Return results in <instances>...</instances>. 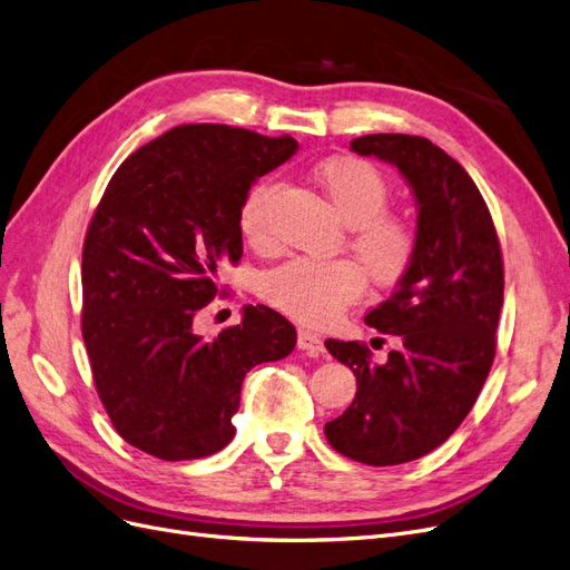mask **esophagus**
Here are the masks:
<instances>
[{"instance_id": "34e87169", "label": "esophagus", "mask_w": 570, "mask_h": 570, "mask_svg": "<svg viewBox=\"0 0 570 570\" xmlns=\"http://www.w3.org/2000/svg\"><path fill=\"white\" fill-rule=\"evenodd\" d=\"M298 347L305 350L312 356H320L324 354V341L320 338L317 333H312L307 328H298Z\"/></svg>"}]
</instances>
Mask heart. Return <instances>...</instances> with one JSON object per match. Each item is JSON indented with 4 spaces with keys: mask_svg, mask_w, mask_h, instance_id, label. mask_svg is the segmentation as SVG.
I'll return each instance as SVG.
<instances>
[{
    "mask_svg": "<svg viewBox=\"0 0 570 570\" xmlns=\"http://www.w3.org/2000/svg\"><path fill=\"white\" fill-rule=\"evenodd\" d=\"M314 180L350 225V248L377 284L402 279L417 250L415 227L387 208L390 183L385 174L362 157H331L314 166ZM277 180L253 183L239 204V232L253 248H267L269 208ZM366 271L356 261L296 258L263 277V298L307 324H324L343 307L362 298Z\"/></svg>",
    "mask_w": 570,
    "mask_h": 570,
    "instance_id": "obj_1",
    "label": "heart"
}]
</instances>
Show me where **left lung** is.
I'll list each match as a JSON object with an SVG mask.
<instances>
[{"mask_svg": "<svg viewBox=\"0 0 570 570\" xmlns=\"http://www.w3.org/2000/svg\"><path fill=\"white\" fill-rule=\"evenodd\" d=\"M356 155L394 164L417 202V250L366 324L399 347L373 364L360 341H326L352 368L356 394L324 434L350 460L373 468L423 458L460 428L495 360L504 265L479 187L432 140L406 134L354 138Z\"/></svg>", "mask_w": 570, "mask_h": 570, "instance_id": "left-lung-1", "label": "left lung"}]
</instances>
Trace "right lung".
<instances>
[{"instance_id": "add662e5", "label": "right lung", "mask_w": 570, "mask_h": 570, "mask_svg": "<svg viewBox=\"0 0 570 570\" xmlns=\"http://www.w3.org/2000/svg\"><path fill=\"white\" fill-rule=\"evenodd\" d=\"M298 142L225 124H183L126 157L81 250V335L115 430L159 460L225 449L244 375L296 347L265 305L202 338L197 312L223 296L218 269L242 258L239 204Z\"/></svg>"}]
</instances>
